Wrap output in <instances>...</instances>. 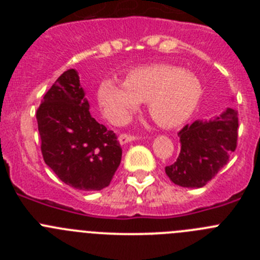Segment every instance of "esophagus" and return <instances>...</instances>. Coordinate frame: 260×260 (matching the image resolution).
<instances>
[{
  "instance_id": "34e87169",
  "label": "esophagus",
  "mask_w": 260,
  "mask_h": 260,
  "mask_svg": "<svg viewBox=\"0 0 260 260\" xmlns=\"http://www.w3.org/2000/svg\"><path fill=\"white\" fill-rule=\"evenodd\" d=\"M133 141H135L134 135L125 134V133H123V134H121L118 137V142L121 144H126V143H128V142H133Z\"/></svg>"
}]
</instances>
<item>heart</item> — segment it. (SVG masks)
<instances>
[{
	"instance_id": "heart-1",
	"label": "heart",
	"mask_w": 260,
	"mask_h": 260,
	"mask_svg": "<svg viewBox=\"0 0 260 260\" xmlns=\"http://www.w3.org/2000/svg\"><path fill=\"white\" fill-rule=\"evenodd\" d=\"M201 93L198 78L169 65L133 69L125 83L104 79L98 88L99 104L113 122H123L139 103L147 102L151 117L164 127L185 122L198 105Z\"/></svg>"
}]
</instances>
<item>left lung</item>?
Wrapping results in <instances>:
<instances>
[{
  "label": "left lung",
  "mask_w": 260,
  "mask_h": 260,
  "mask_svg": "<svg viewBox=\"0 0 260 260\" xmlns=\"http://www.w3.org/2000/svg\"><path fill=\"white\" fill-rule=\"evenodd\" d=\"M180 155L174 164L165 167L173 183L182 187H203L228 164L236 151L238 138V112L226 108L211 119H197L178 133Z\"/></svg>",
  "instance_id": "obj_1"
}]
</instances>
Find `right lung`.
Instances as JSON below:
<instances>
[{
	"label": "right lung",
	"mask_w": 260,
	"mask_h": 260,
	"mask_svg": "<svg viewBox=\"0 0 260 260\" xmlns=\"http://www.w3.org/2000/svg\"><path fill=\"white\" fill-rule=\"evenodd\" d=\"M41 153L62 182L84 191L107 187L122 157L117 137L91 113L77 70H66L36 112Z\"/></svg>",
	"instance_id": "1"
}]
</instances>
